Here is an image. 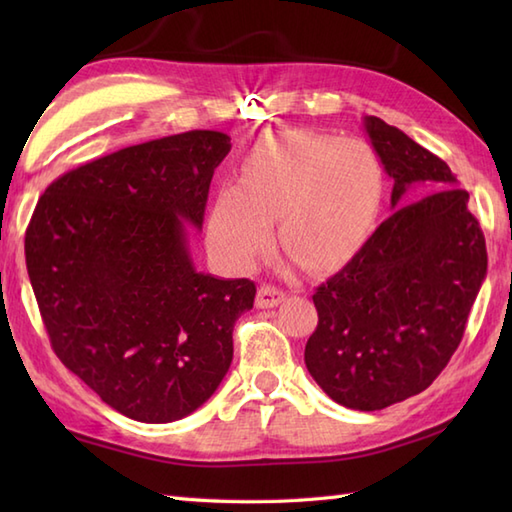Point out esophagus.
Listing matches in <instances>:
<instances>
[{
  "label": "esophagus",
  "mask_w": 512,
  "mask_h": 512,
  "mask_svg": "<svg viewBox=\"0 0 512 512\" xmlns=\"http://www.w3.org/2000/svg\"><path fill=\"white\" fill-rule=\"evenodd\" d=\"M284 297H286L284 290L264 284L257 292V308H275L281 301H284Z\"/></svg>",
  "instance_id": "obj_1"
}]
</instances>
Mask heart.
I'll return each instance as SVG.
<instances>
[{"label": "heart", "instance_id": "heart-1", "mask_svg": "<svg viewBox=\"0 0 512 512\" xmlns=\"http://www.w3.org/2000/svg\"><path fill=\"white\" fill-rule=\"evenodd\" d=\"M383 173L361 140L317 132L270 136L242 160V184L213 202L209 242L228 266L253 268L273 246V217L286 253L308 270L339 266L372 228Z\"/></svg>", "mask_w": 512, "mask_h": 512}]
</instances>
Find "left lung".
Here are the masks:
<instances>
[{"label":"left lung","mask_w":512,"mask_h":512,"mask_svg":"<svg viewBox=\"0 0 512 512\" xmlns=\"http://www.w3.org/2000/svg\"><path fill=\"white\" fill-rule=\"evenodd\" d=\"M363 125L394 180V211L312 295L319 323L303 356L334 402L376 411L420 394L447 367L488 257L469 191L458 187L447 162L376 116H365ZM420 181L441 189L403 203Z\"/></svg>","instance_id":"left-lung-1"}]
</instances>
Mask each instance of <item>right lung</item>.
<instances>
[{"mask_svg":"<svg viewBox=\"0 0 512 512\" xmlns=\"http://www.w3.org/2000/svg\"><path fill=\"white\" fill-rule=\"evenodd\" d=\"M222 132L193 129L125 147L54 180L26 228V268L59 361L123 416L173 422L204 405L233 361L250 279L198 273Z\"/></svg>","mask_w":512,"mask_h":512,"instance_id":"right-lung-1","label":"right lung"}]
</instances>
